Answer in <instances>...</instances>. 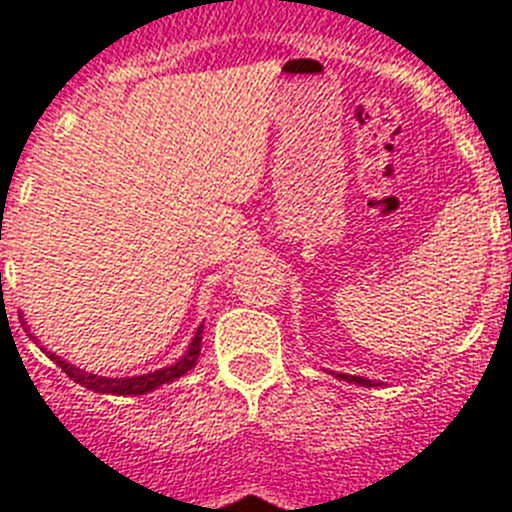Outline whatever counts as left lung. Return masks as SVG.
<instances>
[{
    "mask_svg": "<svg viewBox=\"0 0 512 512\" xmlns=\"http://www.w3.org/2000/svg\"><path fill=\"white\" fill-rule=\"evenodd\" d=\"M340 380L358 382V385H366V388H374V385H377V382H372V380H364V377H353V374H340Z\"/></svg>",
    "mask_w": 512,
    "mask_h": 512,
    "instance_id": "8db88e82",
    "label": "left lung"
}]
</instances>
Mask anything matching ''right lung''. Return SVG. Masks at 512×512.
I'll list each match as a JSON object with an SVG mask.
<instances>
[{"instance_id":"add662e5","label":"right lung","mask_w":512,"mask_h":512,"mask_svg":"<svg viewBox=\"0 0 512 512\" xmlns=\"http://www.w3.org/2000/svg\"><path fill=\"white\" fill-rule=\"evenodd\" d=\"M199 353H201V327L196 329V337H193L191 348L185 350V356L180 358L177 364L167 366V369H159V372L140 374V377H119V380H108V377H98V374L79 372L76 366L60 361L58 356H50V358H55V361L63 366V372H66L71 380L84 385V388L95 390V393H111V396H143V393H151V390H156L159 385H167V382L183 377L191 366H196Z\"/></svg>"}]
</instances>
